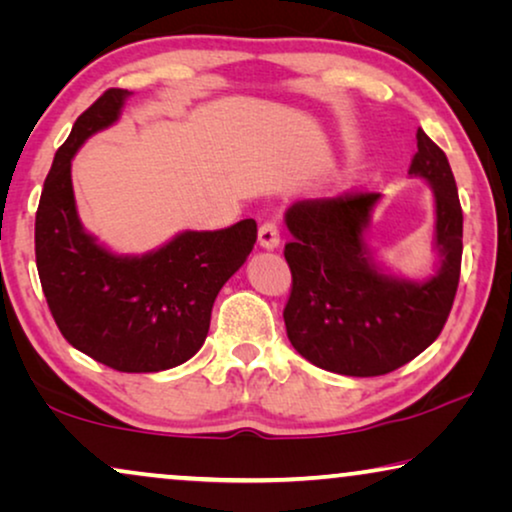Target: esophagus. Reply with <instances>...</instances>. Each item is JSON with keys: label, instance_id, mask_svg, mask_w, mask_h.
Masks as SVG:
<instances>
[{"label": "esophagus", "instance_id": "34e87169", "mask_svg": "<svg viewBox=\"0 0 512 512\" xmlns=\"http://www.w3.org/2000/svg\"><path fill=\"white\" fill-rule=\"evenodd\" d=\"M258 244L263 249H277L279 247V226L277 221H265L258 228Z\"/></svg>", "mask_w": 512, "mask_h": 512}]
</instances>
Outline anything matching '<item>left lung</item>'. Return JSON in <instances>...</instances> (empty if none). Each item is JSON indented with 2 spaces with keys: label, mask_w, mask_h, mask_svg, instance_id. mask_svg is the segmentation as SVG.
Returning <instances> with one entry per match:
<instances>
[{
  "label": "left lung",
  "mask_w": 512,
  "mask_h": 512,
  "mask_svg": "<svg viewBox=\"0 0 512 512\" xmlns=\"http://www.w3.org/2000/svg\"><path fill=\"white\" fill-rule=\"evenodd\" d=\"M408 174L424 177L436 195L440 270L429 282L387 277L368 261L363 228L380 193L300 200L286 212L293 235L284 247L291 268L286 335L314 366L352 377L387 375L422 354L450 317L464 214L445 151L424 130H417Z\"/></svg>",
  "instance_id": "8db88e82"
}]
</instances>
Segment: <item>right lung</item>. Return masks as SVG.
I'll list each match as a JSON object with an SVG mask.
<instances>
[{
    "label": "right lung",
    "instance_id": "add662e5",
    "mask_svg": "<svg viewBox=\"0 0 512 512\" xmlns=\"http://www.w3.org/2000/svg\"><path fill=\"white\" fill-rule=\"evenodd\" d=\"M128 95L104 90L55 153L34 221V254L48 310L69 345L121 373H158L202 347L221 286L254 249L256 221L186 230L139 258L102 249L76 216L72 158L116 121Z\"/></svg>",
    "mask_w": 512,
    "mask_h": 512
}]
</instances>
